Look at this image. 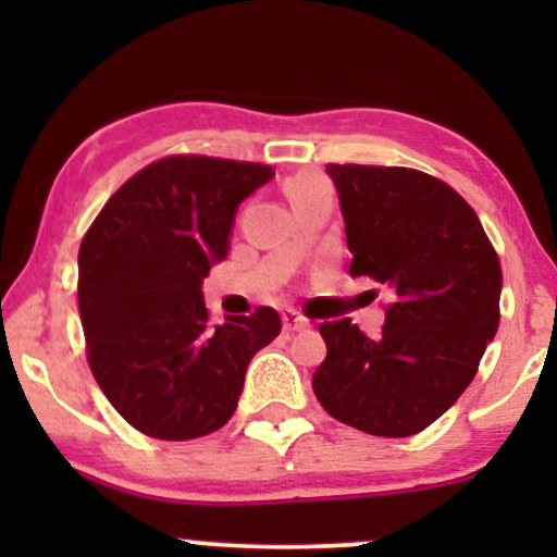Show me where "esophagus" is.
<instances>
[{
    "mask_svg": "<svg viewBox=\"0 0 557 557\" xmlns=\"http://www.w3.org/2000/svg\"><path fill=\"white\" fill-rule=\"evenodd\" d=\"M309 327H311V322L304 314H298V311H293V309L283 311V330L285 332H300V330H309Z\"/></svg>",
    "mask_w": 557,
    "mask_h": 557,
    "instance_id": "1",
    "label": "esophagus"
}]
</instances>
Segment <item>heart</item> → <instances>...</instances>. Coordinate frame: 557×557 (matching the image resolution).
I'll return each instance as SVG.
<instances>
[{
	"label": "heart",
	"mask_w": 557,
	"mask_h": 557,
	"mask_svg": "<svg viewBox=\"0 0 557 557\" xmlns=\"http://www.w3.org/2000/svg\"><path fill=\"white\" fill-rule=\"evenodd\" d=\"M324 188H330L327 177L319 175V172H314V170L298 172V175L287 177V183H285L287 198H290L293 207H300V203L309 201L311 196L319 194V190H324Z\"/></svg>",
	"instance_id": "1"
}]
</instances>
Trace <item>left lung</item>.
I'll return each instance as SVG.
<instances>
[{
  "label": "left lung",
  "mask_w": 557,
  "mask_h": 557,
  "mask_svg": "<svg viewBox=\"0 0 557 557\" xmlns=\"http://www.w3.org/2000/svg\"><path fill=\"white\" fill-rule=\"evenodd\" d=\"M341 194L350 277L389 287L385 327L324 322L314 395L332 419L376 437H411L474 380L500 322L497 251L466 198L411 168L327 164Z\"/></svg>",
  "instance_id": "8db88e82"
}]
</instances>
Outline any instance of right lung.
<instances>
[{
	"mask_svg": "<svg viewBox=\"0 0 557 557\" xmlns=\"http://www.w3.org/2000/svg\"><path fill=\"white\" fill-rule=\"evenodd\" d=\"M272 164L172 154L125 181L86 230L78 311L88 367L114 411L157 440L227 424L246 367L283 330L259 306L212 324L201 283L227 257L235 209Z\"/></svg>",
	"mask_w": 557,
	"mask_h": 557,
	"instance_id": "obj_1",
	"label": "right lung"
}]
</instances>
